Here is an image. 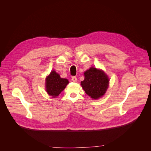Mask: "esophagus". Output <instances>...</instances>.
I'll return each instance as SVG.
<instances>
[{"mask_svg":"<svg viewBox=\"0 0 151 151\" xmlns=\"http://www.w3.org/2000/svg\"><path fill=\"white\" fill-rule=\"evenodd\" d=\"M71 79H72V81L73 82H74V83H76V82H77V78H76V77H75V76L72 77Z\"/></svg>","mask_w":151,"mask_h":151,"instance_id":"esophagus-1","label":"esophagus"}]
</instances>
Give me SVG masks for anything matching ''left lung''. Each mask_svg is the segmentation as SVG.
I'll return each instance as SVG.
<instances>
[{
	"label": "left lung",
	"mask_w": 151,
	"mask_h": 151,
	"mask_svg": "<svg viewBox=\"0 0 151 151\" xmlns=\"http://www.w3.org/2000/svg\"><path fill=\"white\" fill-rule=\"evenodd\" d=\"M81 84L85 93L93 99L101 98L108 88L109 79L103 70L91 67L84 72Z\"/></svg>",
	"instance_id": "8db88e82"
}]
</instances>
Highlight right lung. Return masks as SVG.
<instances>
[{"instance_id": "right-lung-1", "label": "right lung", "mask_w": 151, "mask_h": 151, "mask_svg": "<svg viewBox=\"0 0 151 151\" xmlns=\"http://www.w3.org/2000/svg\"><path fill=\"white\" fill-rule=\"evenodd\" d=\"M45 82L47 92L52 98L58 96L68 84V81L67 79L61 78L60 75L55 70L50 72Z\"/></svg>"}]
</instances>
